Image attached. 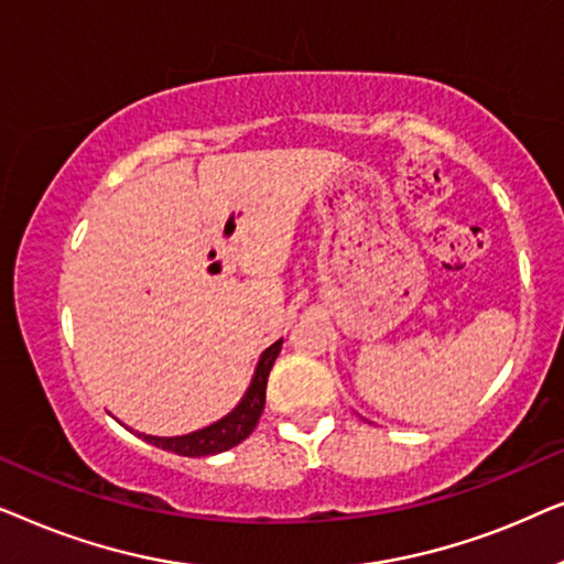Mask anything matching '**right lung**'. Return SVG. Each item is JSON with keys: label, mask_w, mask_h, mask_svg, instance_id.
I'll return each instance as SVG.
<instances>
[{"label": "right lung", "mask_w": 564, "mask_h": 564, "mask_svg": "<svg viewBox=\"0 0 564 564\" xmlns=\"http://www.w3.org/2000/svg\"><path fill=\"white\" fill-rule=\"evenodd\" d=\"M280 349H282V341H274L264 354H261L257 375H253L249 392H246L236 411L228 413L226 419L213 423V426H207V429H199V431H195V434H187V436L161 438V436L143 434L145 442L159 446V449L180 454V457H207V454L226 452V449H230V446L241 444L243 438L249 436L253 429H257L261 411H264L267 380H269V372H272V365H274Z\"/></svg>", "instance_id": "1"}]
</instances>
